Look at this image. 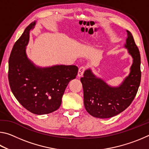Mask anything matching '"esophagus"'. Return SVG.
Listing matches in <instances>:
<instances>
[{
	"mask_svg": "<svg viewBox=\"0 0 149 149\" xmlns=\"http://www.w3.org/2000/svg\"><path fill=\"white\" fill-rule=\"evenodd\" d=\"M85 67H84V66L80 67L79 68V70H78L77 76L79 77H81V76H82L83 74H84V71H85Z\"/></svg>",
	"mask_w": 149,
	"mask_h": 149,
	"instance_id": "34e87169",
	"label": "esophagus"
}]
</instances>
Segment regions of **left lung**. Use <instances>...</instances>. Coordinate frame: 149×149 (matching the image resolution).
Segmentation results:
<instances>
[{"label":"left lung","mask_w":149,"mask_h":149,"mask_svg":"<svg viewBox=\"0 0 149 149\" xmlns=\"http://www.w3.org/2000/svg\"><path fill=\"white\" fill-rule=\"evenodd\" d=\"M123 48L133 58L129 75L118 86H111L95 75L91 68L84 72L81 82L84 89V106L90 115L109 118L125 110L134 99L141 82V56L132 33L126 30Z\"/></svg>","instance_id":"8db88e82"}]
</instances>
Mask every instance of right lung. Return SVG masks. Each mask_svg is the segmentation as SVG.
<instances>
[{"label":"right lung","instance_id":"obj_1","mask_svg":"<svg viewBox=\"0 0 149 149\" xmlns=\"http://www.w3.org/2000/svg\"><path fill=\"white\" fill-rule=\"evenodd\" d=\"M37 21L27 26L15 42L8 60V80L12 93L33 114H47L61 105L62 97L70 81L76 77V65H37L27 56L30 31Z\"/></svg>","mask_w":149,"mask_h":149}]
</instances>
